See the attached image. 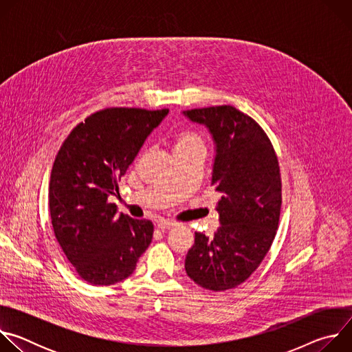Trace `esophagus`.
<instances>
[{"instance_id": "obj_1", "label": "esophagus", "mask_w": 352, "mask_h": 352, "mask_svg": "<svg viewBox=\"0 0 352 352\" xmlns=\"http://www.w3.org/2000/svg\"><path fill=\"white\" fill-rule=\"evenodd\" d=\"M174 226H175V223L171 221V220H159V223H157V227H159L160 230H170V228H173Z\"/></svg>"}]
</instances>
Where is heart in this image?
Masks as SVG:
<instances>
[{"label":"heart","instance_id":"obj_1","mask_svg":"<svg viewBox=\"0 0 352 352\" xmlns=\"http://www.w3.org/2000/svg\"><path fill=\"white\" fill-rule=\"evenodd\" d=\"M174 144V152L181 153V152H188V150H195L200 148L205 150V140L200 136L199 132L193 129H181L174 135L173 139Z\"/></svg>","mask_w":352,"mask_h":352}]
</instances>
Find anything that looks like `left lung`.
I'll return each mask as SVG.
<instances>
[{"instance_id":"left-lung-1","label":"left lung","mask_w":352,"mask_h":352,"mask_svg":"<svg viewBox=\"0 0 352 352\" xmlns=\"http://www.w3.org/2000/svg\"><path fill=\"white\" fill-rule=\"evenodd\" d=\"M209 128L216 143L212 185L221 199L213 236L195 232L186 274L200 287L226 291L248 280L265 259L278 228L281 174L262 126L232 106L186 110Z\"/></svg>"}]
</instances>
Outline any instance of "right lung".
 Returning <instances> with one entry per match:
<instances>
[{
	"mask_svg": "<svg viewBox=\"0 0 352 352\" xmlns=\"http://www.w3.org/2000/svg\"><path fill=\"white\" fill-rule=\"evenodd\" d=\"M168 109L110 107L78 124L56 156L48 204L56 238L85 281L129 277L153 238V223L118 214L109 196Z\"/></svg>",
	"mask_w": 352,
	"mask_h": 352,
	"instance_id": "1",
	"label": "right lung"
}]
</instances>
